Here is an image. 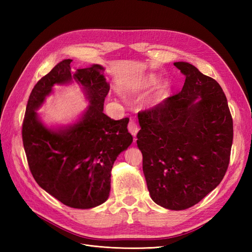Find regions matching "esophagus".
I'll return each instance as SVG.
<instances>
[{
  "instance_id": "obj_1",
  "label": "esophagus",
  "mask_w": 252,
  "mask_h": 252,
  "mask_svg": "<svg viewBox=\"0 0 252 252\" xmlns=\"http://www.w3.org/2000/svg\"><path fill=\"white\" fill-rule=\"evenodd\" d=\"M128 130L133 136H135L136 133H138V131H139L138 124H136L134 121H130V122H129V124H128Z\"/></svg>"
}]
</instances>
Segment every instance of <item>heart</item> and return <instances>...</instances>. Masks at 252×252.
Masks as SVG:
<instances>
[{"mask_svg": "<svg viewBox=\"0 0 252 252\" xmlns=\"http://www.w3.org/2000/svg\"><path fill=\"white\" fill-rule=\"evenodd\" d=\"M155 83H156L155 79H150V80L147 82V86H148V85H152V84H155Z\"/></svg>", "mask_w": 252, "mask_h": 252, "instance_id": "heart-1", "label": "heart"}]
</instances>
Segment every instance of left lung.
I'll return each mask as SVG.
<instances>
[{
    "label": "left lung",
    "mask_w": 252,
    "mask_h": 252,
    "mask_svg": "<svg viewBox=\"0 0 252 252\" xmlns=\"http://www.w3.org/2000/svg\"><path fill=\"white\" fill-rule=\"evenodd\" d=\"M179 94L139 112L136 135L151 199L171 210L199 203L223 180L230 161L233 122L220 84L185 62ZM200 99L196 103L194 101Z\"/></svg>",
    "instance_id": "1"
}]
</instances>
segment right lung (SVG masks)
<instances>
[{"instance_id": "add662e5", "label": "right lung", "mask_w": 252, "mask_h": 252, "mask_svg": "<svg viewBox=\"0 0 252 252\" xmlns=\"http://www.w3.org/2000/svg\"><path fill=\"white\" fill-rule=\"evenodd\" d=\"M63 60L37 81L26 106L22 139L30 172L35 182L57 200L72 208L88 209L103 204L110 191L112 165L132 143L128 118L112 120L103 112L109 84L104 68L94 64L78 68ZM74 78L82 84L91 102L82 120L64 131L44 127L34 111L55 83Z\"/></svg>"}]
</instances>
